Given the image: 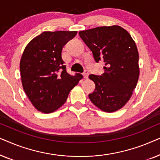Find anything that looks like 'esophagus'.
<instances>
[{"instance_id": "esophagus-1", "label": "esophagus", "mask_w": 160, "mask_h": 160, "mask_svg": "<svg viewBox=\"0 0 160 160\" xmlns=\"http://www.w3.org/2000/svg\"><path fill=\"white\" fill-rule=\"evenodd\" d=\"M83 76H84V78H88V76H89L88 71H85L84 72V73H83Z\"/></svg>"}]
</instances>
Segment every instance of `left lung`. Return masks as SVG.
Segmentation results:
<instances>
[{"instance_id":"1","label":"left lung","mask_w":160,"mask_h":160,"mask_svg":"<svg viewBox=\"0 0 160 160\" xmlns=\"http://www.w3.org/2000/svg\"><path fill=\"white\" fill-rule=\"evenodd\" d=\"M78 34L92 52L96 62H105L102 76H89L95 84L89 99L105 112L119 110L130 99L138 81L139 54L135 42L118 25L98 27Z\"/></svg>"}]
</instances>
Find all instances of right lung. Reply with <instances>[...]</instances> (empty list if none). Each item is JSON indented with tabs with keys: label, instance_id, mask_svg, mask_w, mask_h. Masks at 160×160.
I'll list each match as a JSON object with an SVG mask.
<instances>
[{
	"label": "right lung",
	"instance_id": "right-lung-1",
	"mask_svg": "<svg viewBox=\"0 0 160 160\" xmlns=\"http://www.w3.org/2000/svg\"><path fill=\"white\" fill-rule=\"evenodd\" d=\"M77 31H45L32 38L22 55L19 68L24 91L35 108L52 113L66 101L82 75H69L62 59L64 45Z\"/></svg>",
	"mask_w": 160,
	"mask_h": 160
}]
</instances>
